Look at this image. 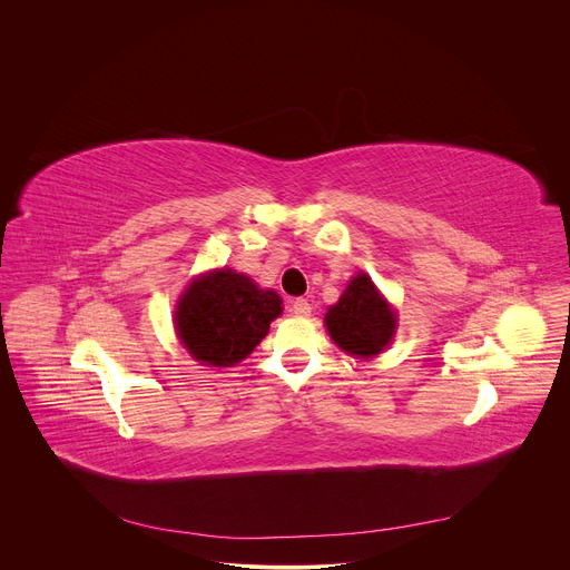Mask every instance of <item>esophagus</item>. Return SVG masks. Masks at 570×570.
<instances>
[{"mask_svg":"<svg viewBox=\"0 0 570 570\" xmlns=\"http://www.w3.org/2000/svg\"><path fill=\"white\" fill-rule=\"evenodd\" d=\"M291 308H293L295 315H302V317H304V315H311V304H308V299H304V297L293 299Z\"/></svg>","mask_w":570,"mask_h":570,"instance_id":"esophagus-1","label":"esophagus"}]
</instances>
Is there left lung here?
<instances>
[{"label":"left lung","instance_id":"left-lung-1","mask_svg":"<svg viewBox=\"0 0 570 570\" xmlns=\"http://www.w3.org/2000/svg\"><path fill=\"white\" fill-rule=\"evenodd\" d=\"M324 322L341 350L365 358L383 352L396 327L394 311L363 273L350 282Z\"/></svg>","mask_w":570,"mask_h":570}]
</instances>
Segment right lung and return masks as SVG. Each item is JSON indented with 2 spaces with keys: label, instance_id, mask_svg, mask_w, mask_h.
<instances>
[{
  "label": "right lung",
  "instance_id": "add662e5",
  "mask_svg": "<svg viewBox=\"0 0 570 570\" xmlns=\"http://www.w3.org/2000/svg\"><path fill=\"white\" fill-rule=\"evenodd\" d=\"M279 313L275 291H262L250 277L223 268L191 282L176 311V330L196 361L229 367L266 338Z\"/></svg>",
  "mask_w": 570,
  "mask_h": 570
}]
</instances>
